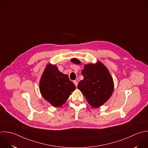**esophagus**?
Here are the masks:
<instances>
[{
    "mask_svg": "<svg viewBox=\"0 0 148 148\" xmlns=\"http://www.w3.org/2000/svg\"><path fill=\"white\" fill-rule=\"evenodd\" d=\"M74 84H75V85L76 86H77V85H78V81H74Z\"/></svg>",
    "mask_w": 148,
    "mask_h": 148,
    "instance_id": "34e87169",
    "label": "esophagus"
}]
</instances>
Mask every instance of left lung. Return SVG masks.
<instances>
[{
	"instance_id": "left-lung-1",
	"label": "left lung",
	"mask_w": 148,
	"mask_h": 148,
	"mask_svg": "<svg viewBox=\"0 0 148 148\" xmlns=\"http://www.w3.org/2000/svg\"><path fill=\"white\" fill-rule=\"evenodd\" d=\"M71 61L81 64L76 58ZM81 73L84 79L79 82L78 88L92 107H99L110 98L114 89L113 79L108 69L98 62L96 64L85 65Z\"/></svg>"
}]
</instances>
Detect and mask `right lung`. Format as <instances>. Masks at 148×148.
<instances>
[{
    "instance_id": "right-lung-1",
    "label": "right lung",
    "mask_w": 148,
    "mask_h": 148,
    "mask_svg": "<svg viewBox=\"0 0 148 148\" xmlns=\"http://www.w3.org/2000/svg\"><path fill=\"white\" fill-rule=\"evenodd\" d=\"M39 88L43 98L55 107H61L75 89L67 75L55 65L48 64L41 77Z\"/></svg>"
}]
</instances>
